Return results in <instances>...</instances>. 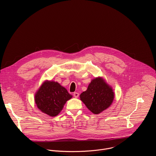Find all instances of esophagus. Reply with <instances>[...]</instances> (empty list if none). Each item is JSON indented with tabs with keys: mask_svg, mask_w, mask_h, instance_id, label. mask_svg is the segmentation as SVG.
I'll return each mask as SVG.
<instances>
[{
	"mask_svg": "<svg viewBox=\"0 0 156 156\" xmlns=\"http://www.w3.org/2000/svg\"><path fill=\"white\" fill-rule=\"evenodd\" d=\"M73 96H74L75 98H78V96H79V93H76V92H75V93H73Z\"/></svg>",
	"mask_w": 156,
	"mask_h": 156,
	"instance_id": "obj_1",
	"label": "esophagus"
}]
</instances>
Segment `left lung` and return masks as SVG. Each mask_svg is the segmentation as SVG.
<instances>
[{"label": "left lung", "mask_w": 156, "mask_h": 156, "mask_svg": "<svg viewBox=\"0 0 156 156\" xmlns=\"http://www.w3.org/2000/svg\"><path fill=\"white\" fill-rule=\"evenodd\" d=\"M80 100L94 114H99L112 105L115 93L112 87L101 76L96 77L89 84Z\"/></svg>", "instance_id": "obj_1"}]
</instances>
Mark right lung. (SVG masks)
Instances as JSON below:
<instances>
[{
  "instance_id": "right-lung-1",
  "label": "right lung",
  "mask_w": 156,
  "mask_h": 156,
  "mask_svg": "<svg viewBox=\"0 0 156 156\" xmlns=\"http://www.w3.org/2000/svg\"><path fill=\"white\" fill-rule=\"evenodd\" d=\"M72 97L58 82L46 80L36 91L34 102L42 112L55 117L60 113L66 102Z\"/></svg>"
}]
</instances>
